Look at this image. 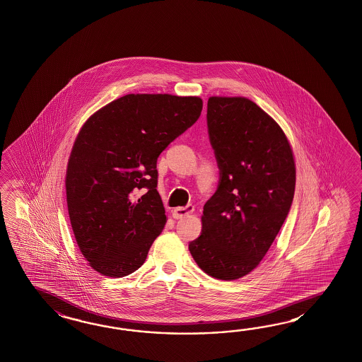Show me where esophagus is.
I'll return each instance as SVG.
<instances>
[{"instance_id":"34e87169","label":"esophagus","mask_w":362,"mask_h":362,"mask_svg":"<svg viewBox=\"0 0 362 362\" xmlns=\"http://www.w3.org/2000/svg\"><path fill=\"white\" fill-rule=\"evenodd\" d=\"M193 211H194V206L192 204H187L186 206L176 207L173 210V217L180 219V218H184L189 216V214H192Z\"/></svg>"}]
</instances>
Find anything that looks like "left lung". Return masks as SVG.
<instances>
[{"instance_id": "1", "label": "left lung", "mask_w": 362, "mask_h": 362, "mask_svg": "<svg viewBox=\"0 0 362 362\" xmlns=\"http://www.w3.org/2000/svg\"><path fill=\"white\" fill-rule=\"evenodd\" d=\"M206 120L219 181L189 251L207 275L235 280L258 266L288 216L295 161L279 125L246 98H210Z\"/></svg>"}]
</instances>
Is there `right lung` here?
Masks as SVG:
<instances>
[{"label":"right lung","mask_w":362,"mask_h":362,"mask_svg":"<svg viewBox=\"0 0 362 362\" xmlns=\"http://www.w3.org/2000/svg\"><path fill=\"white\" fill-rule=\"evenodd\" d=\"M202 105L197 96L131 93L83 125L66 194L76 243L95 271L123 278L143 266L166 222L157 158L196 123Z\"/></svg>","instance_id":"1"}]
</instances>
